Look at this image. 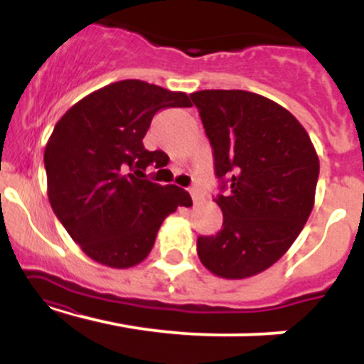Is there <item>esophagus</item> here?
<instances>
[{"label": "esophagus", "mask_w": 364, "mask_h": 364, "mask_svg": "<svg viewBox=\"0 0 364 364\" xmlns=\"http://www.w3.org/2000/svg\"><path fill=\"white\" fill-rule=\"evenodd\" d=\"M190 195H191V200H193V203H196L200 198H202V191H200L196 186L190 188Z\"/></svg>", "instance_id": "34e87169"}]
</instances>
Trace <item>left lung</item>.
Wrapping results in <instances>:
<instances>
[{"mask_svg":"<svg viewBox=\"0 0 364 364\" xmlns=\"http://www.w3.org/2000/svg\"><path fill=\"white\" fill-rule=\"evenodd\" d=\"M214 150L223 229L200 236L196 253L212 274L246 279L282 257L315 203L320 161L306 129L277 102L246 90L190 94Z\"/></svg>","mask_w":364,"mask_h":364,"instance_id":"obj_1","label":"left lung"}]
</instances>
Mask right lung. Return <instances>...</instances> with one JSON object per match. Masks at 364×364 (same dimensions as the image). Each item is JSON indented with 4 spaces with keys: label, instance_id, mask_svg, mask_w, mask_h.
<instances>
[{
    "label": "right lung",
    "instance_id": "1",
    "mask_svg": "<svg viewBox=\"0 0 364 364\" xmlns=\"http://www.w3.org/2000/svg\"><path fill=\"white\" fill-rule=\"evenodd\" d=\"M190 106L185 92L121 80L92 92L56 123L44 150L49 203L92 260L111 269L139 265L162 220L191 205L183 188L149 181L147 166L168 157L141 141L159 109Z\"/></svg>",
    "mask_w": 364,
    "mask_h": 364
}]
</instances>
